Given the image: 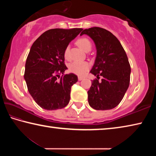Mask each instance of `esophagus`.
Listing matches in <instances>:
<instances>
[{"mask_svg":"<svg viewBox=\"0 0 156 156\" xmlns=\"http://www.w3.org/2000/svg\"><path fill=\"white\" fill-rule=\"evenodd\" d=\"M78 80H82L83 79V77H81V76H78Z\"/></svg>","mask_w":156,"mask_h":156,"instance_id":"34e87169","label":"esophagus"}]
</instances>
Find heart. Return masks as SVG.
Wrapping results in <instances>:
<instances>
[{"label": "heart", "instance_id": "b5f03b06", "mask_svg": "<svg viewBox=\"0 0 156 156\" xmlns=\"http://www.w3.org/2000/svg\"><path fill=\"white\" fill-rule=\"evenodd\" d=\"M76 44L84 50V51L88 52L92 48V43L89 39L85 37H82L76 41ZM64 57L65 59H69V47L67 46L64 50ZM89 63L86 61H74L69 65V71L71 73H75L78 76H83L85 74L89 69Z\"/></svg>", "mask_w": 156, "mask_h": 156}]
</instances>
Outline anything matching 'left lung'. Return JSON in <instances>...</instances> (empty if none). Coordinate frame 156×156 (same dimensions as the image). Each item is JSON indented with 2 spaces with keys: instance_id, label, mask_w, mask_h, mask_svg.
I'll return each instance as SVG.
<instances>
[{
  "instance_id": "1",
  "label": "left lung",
  "mask_w": 156,
  "mask_h": 156,
  "mask_svg": "<svg viewBox=\"0 0 156 156\" xmlns=\"http://www.w3.org/2000/svg\"><path fill=\"white\" fill-rule=\"evenodd\" d=\"M93 39L97 49L91 73L97 78L91 81L88 102L96 110H109L120 104L130 83L131 67L125 49L118 38L105 29L94 27L84 30ZM103 77L99 81V76Z\"/></svg>"
}]
</instances>
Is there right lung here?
<instances>
[{
  "label": "right lung",
  "instance_id": "right-lung-1",
  "mask_svg": "<svg viewBox=\"0 0 156 156\" xmlns=\"http://www.w3.org/2000/svg\"><path fill=\"white\" fill-rule=\"evenodd\" d=\"M83 30L51 29L38 37L31 46L24 78L31 97L43 109H62L69 102L71 87L78 77L73 73L64 74L67 69L64 50Z\"/></svg>",
  "mask_w": 156,
  "mask_h": 156
}]
</instances>
